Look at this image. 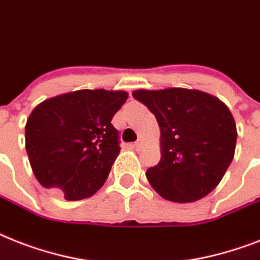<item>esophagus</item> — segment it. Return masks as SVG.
I'll return each instance as SVG.
<instances>
[{
	"label": "esophagus",
	"mask_w": 260,
	"mask_h": 260,
	"mask_svg": "<svg viewBox=\"0 0 260 260\" xmlns=\"http://www.w3.org/2000/svg\"><path fill=\"white\" fill-rule=\"evenodd\" d=\"M141 147H143V141H141L140 139H139V140H137L136 143H135V148H136V151H139V149H140Z\"/></svg>",
	"instance_id": "esophagus-1"
}]
</instances>
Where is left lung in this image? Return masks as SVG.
I'll return each mask as SVG.
<instances>
[{
    "label": "left lung",
    "mask_w": 260,
    "mask_h": 260,
    "mask_svg": "<svg viewBox=\"0 0 260 260\" xmlns=\"http://www.w3.org/2000/svg\"><path fill=\"white\" fill-rule=\"evenodd\" d=\"M132 96L155 115L161 159L147 170L161 198L191 203L220 183L234 159L236 125L230 109L208 93L184 88L140 89Z\"/></svg>",
    "instance_id": "obj_1"
}]
</instances>
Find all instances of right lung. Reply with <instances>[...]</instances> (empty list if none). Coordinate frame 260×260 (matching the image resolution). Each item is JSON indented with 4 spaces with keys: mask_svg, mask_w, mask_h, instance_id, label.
Instances as JSON below:
<instances>
[{
    "mask_svg": "<svg viewBox=\"0 0 260 260\" xmlns=\"http://www.w3.org/2000/svg\"><path fill=\"white\" fill-rule=\"evenodd\" d=\"M126 97L123 90L82 89L52 97L33 109L25 143L40 184L67 200L85 199L103 187L120 152L112 117Z\"/></svg>",
    "mask_w": 260,
    "mask_h": 260,
    "instance_id": "right-lung-1",
    "label": "right lung"
}]
</instances>
